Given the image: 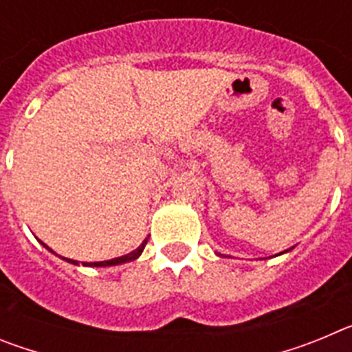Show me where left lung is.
<instances>
[{
	"instance_id": "8db88e82",
	"label": "left lung",
	"mask_w": 352,
	"mask_h": 352,
	"mask_svg": "<svg viewBox=\"0 0 352 352\" xmlns=\"http://www.w3.org/2000/svg\"><path fill=\"white\" fill-rule=\"evenodd\" d=\"M280 254H282V252H280ZM280 254H276V256H280ZM217 256H220V254H217ZM223 257V256H222Z\"/></svg>"
}]
</instances>
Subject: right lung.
<instances>
[{
    "label": "right lung",
    "instance_id": "1",
    "mask_svg": "<svg viewBox=\"0 0 352 352\" xmlns=\"http://www.w3.org/2000/svg\"><path fill=\"white\" fill-rule=\"evenodd\" d=\"M40 243H42V241H40ZM146 243H148V238H146L144 241H142V243L139 245L138 248H135V250H132V252H130V254H126V256L116 257V259H111V261H100V263H84L82 266H95V268H105V266H118V264L132 263V261L139 259V256H141L142 250H144ZM42 245H43V247H45V248H47L49 252H52L51 248L47 247V245H45V243H42ZM52 254H56V252H52ZM56 256H58V254H56ZM58 257H61V256H58ZM61 259L67 261V263H70V264H76V266H79V263H77V261H74V259H67V257H61Z\"/></svg>",
    "mask_w": 352,
    "mask_h": 352
}]
</instances>
